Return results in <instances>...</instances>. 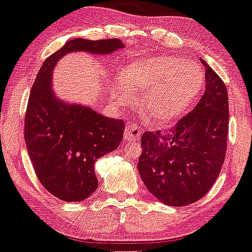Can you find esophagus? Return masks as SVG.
<instances>
[{
	"label": "esophagus",
	"mask_w": 252,
	"mask_h": 252,
	"mask_svg": "<svg viewBox=\"0 0 252 252\" xmlns=\"http://www.w3.org/2000/svg\"><path fill=\"white\" fill-rule=\"evenodd\" d=\"M142 136V132H140V129L138 128L136 125H133V124H126L125 126V129H124V138H125L126 140H129V142H136Z\"/></svg>",
	"instance_id": "obj_1"
}]
</instances>
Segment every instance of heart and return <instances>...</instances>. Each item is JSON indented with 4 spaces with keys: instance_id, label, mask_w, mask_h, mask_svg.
<instances>
[{
    "instance_id": "1",
    "label": "heart",
    "mask_w": 252,
    "mask_h": 252,
    "mask_svg": "<svg viewBox=\"0 0 252 252\" xmlns=\"http://www.w3.org/2000/svg\"><path fill=\"white\" fill-rule=\"evenodd\" d=\"M204 83V72L197 62L181 56L139 59L121 71L114 98L129 104L133 94H143L142 112L156 124L168 123L189 108Z\"/></svg>"
}]
</instances>
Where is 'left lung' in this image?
Here are the masks:
<instances>
[{
	"mask_svg": "<svg viewBox=\"0 0 252 252\" xmlns=\"http://www.w3.org/2000/svg\"><path fill=\"white\" fill-rule=\"evenodd\" d=\"M205 91L189 114L164 131L144 132L138 170L158 201L183 207L201 199L218 179L228 137V94L204 60Z\"/></svg>",
	"mask_w": 252,
	"mask_h": 252,
	"instance_id": "obj_1",
	"label": "left lung"
}]
</instances>
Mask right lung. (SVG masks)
Instances as JSON below:
<instances>
[{
	"label": "right lung",
	"mask_w": 252,
	"mask_h": 252,
	"mask_svg": "<svg viewBox=\"0 0 252 252\" xmlns=\"http://www.w3.org/2000/svg\"><path fill=\"white\" fill-rule=\"evenodd\" d=\"M124 47L118 38L71 39L44 61L32 85L24 129L26 148L40 184L61 201L80 202L96 191L94 162L119 147L125 124L56 98L51 71L71 51L110 54Z\"/></svg>",
	"instance_id": "1"
}]
</instances>
